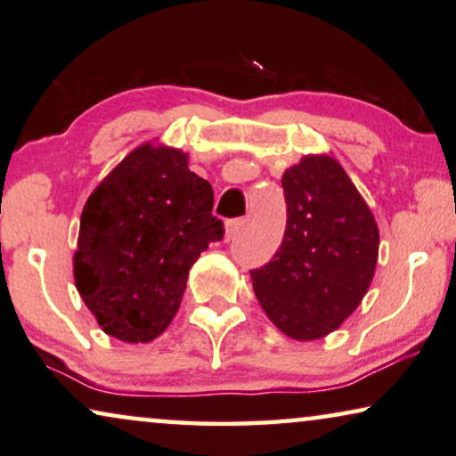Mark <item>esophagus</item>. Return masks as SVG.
I'll return each instance as SVG.
<instances>
[{"instance_id": "obj_1", "label": "esophagus", "mask_w": 456, "mask_h": 456, "mask_svg": "<svg viewBox=\"0 0 456 456\" xmlns=\"http://www.w3.org/2000/svg\"><path fill=\"white\" fill-rule=\"evenodd\" d=\"M242 224H244L242 217H234V220H228L226 222V240L234 239V236L239 234V230L242 228Z\"/></svg>"}]
</instances>
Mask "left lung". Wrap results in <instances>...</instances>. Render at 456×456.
<instances>
[{
	"mask_svg": "<svg viewBox=\"0 0 456 456\" xmlns=\"http://www.w3.org/2000/svg\"><path fill=\"white\" fill-rule=\"evenodd\" d=\"M286 232L265 265L250 269L273 325L308 341L338 329L370 286L379 228L338 162L306 156L283 173Z\"/></svg>",
	"mask_w": 456,
	"mask_h": 456,
	"instance_id": "8db88e82",
	"label": "left lung"
}]
</instances>
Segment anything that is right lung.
I'll use <instances>...</instances> for the list:
<instances>
[{"instance_id": "1", "label": "right lung", "mask_w": 456, "mask_h": 456, "mask_svg": "<svg viewBox=\"0 0 456 456\" xmlns=\"http://www.w3.org/2000/svg\"><path fill=\"white\" fill-rule=\"evenodd\" d=\"M214 191L173 148H137L86 201L76 286L109 335L158 338L179 310L189 269L224 239Z\"/></svg>"}]
</instances>
